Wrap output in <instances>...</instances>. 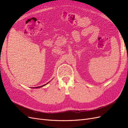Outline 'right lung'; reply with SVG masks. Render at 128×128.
<instances>
[{"instance_id":"obj_1","label":"right lung","mask_w":128,"mask_h":128,"mask_svg":"<svg viewBox=\"0 0 128 128\" xmlns=\"http://www.w3.org/2000/svg\"><path fill=\"white\" fill-rule=\"evenodd\" d=\"M49 82H48V83H46V84H44V85H43V86H38V87H34V88H41V87H42V86H46V84H48Z\"/></svg>"}]
</instances>
